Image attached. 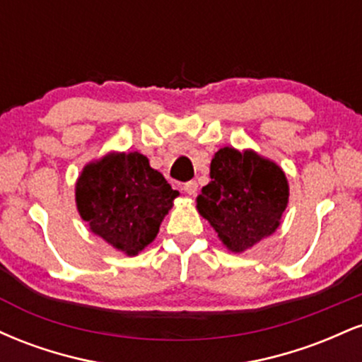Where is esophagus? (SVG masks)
Instances as JSON below:
<instances>
[{
	"instance_id": "34e87169",
	"label": "esophagus",
	"mask_w": 362,
	"mask_h": 362,
	"mask_svg": "<svg viewBox=\"0 0 362 362\" xmlns=\"http://www.w3.org/2000/svg\"><path fill=\"white\" fill-rule=\"evenodd\" d=\"M184 190L189 195H194L195 192H197V182L195 180H189V182H185L184 184Z\"/></svg>"
}]
</instances>
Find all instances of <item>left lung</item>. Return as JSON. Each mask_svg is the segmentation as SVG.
I'll return each mask as SVG.
<instances>
[{
	"instance_id": "left-lung-1",
	"label": "left lung",
	"mask_w": 362,
	"mask_h": 362,
	"mask_svg": "<svg viewBox=\"0 0 362 362\" xmlns=\"http://www.w3.org/2000/svg\"><path fill=\"white\" fill-rule=\"evenodd\" d=\"M211 182L197 209L231 252H243L277 230L288 206L284 172L253 151L223 148L211 161Z\"/></svg>"
}]
</instances>
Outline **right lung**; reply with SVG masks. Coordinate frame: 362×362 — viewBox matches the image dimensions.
<instances>
[{"instance_id": "add662e5", "label": "right lung", "mask_w": 362, "mask_h": 362, "mask_svg": "<svg viewBox=\"0 0 362 362\" xmlns=\"http://www.w3.org/2000/svg\"><path fill=\"white\" fill-rule=\"evenodd\" d=\"M178 195L141 153H119L86 165L76 182V206L95 235L127 255L155 240Z\"/></svg>"}]
</instances>
